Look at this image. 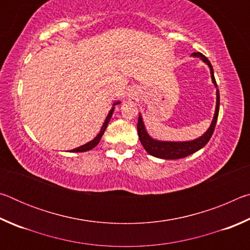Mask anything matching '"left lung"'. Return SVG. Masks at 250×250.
<instances>
[{"mask_svg":"<svg viewBox=\"0 0 250 250\" xmlns=\"http://www.w3.org/2000/svg\"><path fill=\"white\" fill-rule=\"evenodd\" d=\"M192 56L202 59V61L209 67L211 82H213L215 87H217L216 80H215V77H214L213 66H211L208 59H207L204 55L201 53H193ZM218 110H219V91L218 89H216V108H215V113H214L213 120H211L209 128L207 129L206 132L203 135H201L200 138L191 141H160V140H156V139H153L149 133H147L141 113H139V120H138L139 139H140L141 145L143 146V147H145L147 153L152 156H155V158L164 159V160H176V159L185 158V156L191 155L193 153H195L196 151L201 150L202 147L205 146L207 145V142L209 141L211 134L214 132L215 125H216V122H217Z\"/></svg>","mask_w":250,"mask_h":250,"instance_id":"8db88e82","label":"left lung"}]
</instances>
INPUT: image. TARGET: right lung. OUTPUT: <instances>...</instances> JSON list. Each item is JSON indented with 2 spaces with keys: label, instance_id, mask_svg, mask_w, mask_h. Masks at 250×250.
Returning a JSON list of instances; mask_svg holds the SVG:
<instances>
[{
  "label": "right lung",
  "instance_id": "add662e5",
  "mask_svg": "<svg viewBox=\"0 0 250 250\" xmlns=\"http://www.w3.org/2000/svg\"><path fill=\"white\" fill-rule=\"evenodd\" d=\"M120 104V101H117V103H115V104H112V108L110 109V111H109V113H108V116H107V118H105V120H104V122L103 126H101L100 132H99L98 134H97V137H96L95 139H92L91 141H89L88 143H86V145L80 146H78V147H76V149L71 150L70 152H86V151H89V150H91V149H94V147H95V146L99 143L101 137H103V134L104 133L105 129H107L109 121H110V119H111V117H112L113 110H115V105H116V104Z\"/></svg>",
  "mask_w": 250,
  "mask_h": 250
}]
</instances>
